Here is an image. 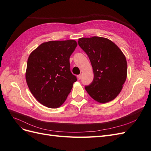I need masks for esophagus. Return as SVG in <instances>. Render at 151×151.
<instances>
[{"label": "esophagus", "instance_id": "1", "mask_svg": "<svg viewBox=\"0 0 151 151\" xmlns=\"http://www.w3.org/2000/svg\"><path fill=\"white\" fill-rule=\"evenodd\" d=\"M81 77H82V74H79L77 76V79H78V80H80L81 79Z\"/></svg>", "mask_w": 151, "mask_h": 151}]
</instances>
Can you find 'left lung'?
Returning a JSON list of instances; mask_svg holds the SVG:
<instances>
[{
    "instance_id": "1",
    "label": "left lung",
    "mask_w": 151,
    "mask_h": 151,
    "mask_svg": "<svg viewBox=\"0 0 151 151\" xmlns=\"http://www.w3.org/2000/svg\"><path fill=\"white\" fill-rule=\"evenodd\" d=\"M78 44L89 57L94 73L93 83L85 87L86 91L99 103L112 101L121 92L127 79L125 55L106 38H81Z\"/></svg>"
}]
</instances>
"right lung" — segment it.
<instances>
[{
  "instance_id": "obj_1",
  "label": "right lung",
  "mask_w": 151,
  "mask_h": 151,
  "mask_svg": "<svg viewBox=\"0 0 151 151\" xmlns=\"http://www.w3.org/2000/svg\"><path fill=\"white\" fill-rule=\"evenodd\" d=\"M76 41H49L41 44L28 59L26 81L37 101L50 108H57L65 101L76 77L70 70L69 58Z\"/></svg>"
}]
</instances>
